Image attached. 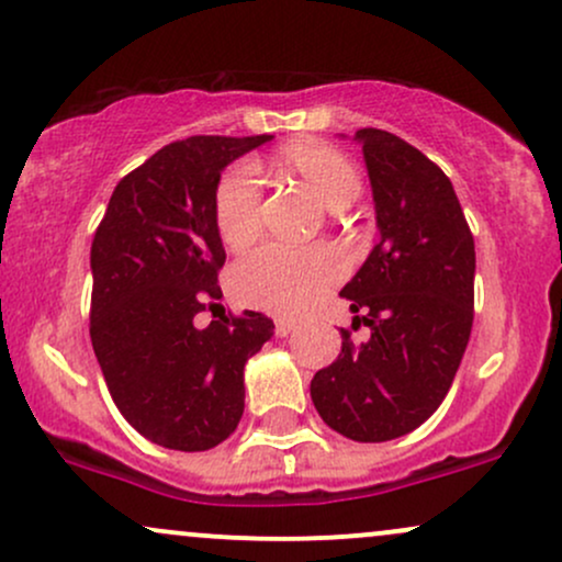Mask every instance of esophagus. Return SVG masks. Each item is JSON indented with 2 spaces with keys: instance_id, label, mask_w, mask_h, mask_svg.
<instances>
[{
  "instance_id": "obj_1",
  "label": "esophagus",
  "mask_w": 562,
  "mask_h": 562,
  "mask_svg": "<svg viewBox=\"0 0 562 562\" xmlns=\"http://www.w3.org/2000/svg\"><path fill=\"white\" fill-rule=\"evenodd\" d=\"M293 330H295V319H290V317L274 319V333L280 335V338H285V335H290Z\"/></svg>"
}]
</instances>
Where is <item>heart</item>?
Returning <instances> with one entry per match:
<instances>
[{
	"instance_id": "obj_1",
	"label": "heart",
	"mask_w": 562,
	"mask_h": 562,
	"mask_svg": "<svg viewBox=\"0 0 562 562\" xmlns=\"http://www.w3.org/2000/svg\"><path fill=\"white\" fill-rule=\"evenodd\" d=\"M288 171L312 187L327 209L340 211L362 190L359 173L346 156L327 145H295L282 156ZM261 173L254 164H237L216 187V229L229 248L240 250L261 235ZM346 274V261L330 245L288 248L261 245L232 267L229 288L250 308L303 314Z\"/></svg>"
}]
</instances>
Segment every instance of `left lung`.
I'll use <instances>...</instances> for the list:
<instances>
[{
  "label": "left lung",
  "mask_w": 562,
  "mask_h": 562,
  "mask_svg": "<svg viewBox=\"0 0 562 562\" xmlns=\"http://www.w3.org/2000/svg\"><path fill=\"white\" fill-rule=\"evenodd\" d=\"M380 240L340 290L370 327L312 380L319 417L351 441H391L438 409L473 327L475 243L449 177L383 128H359Z\"/></svg>",
  "instance_id": "1"
}]
</instances>
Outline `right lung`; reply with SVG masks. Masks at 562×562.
I'll use <instances>...</instances> for the list:
<instances>
[{
  "instance_id": "add662e5",
  "label": "right lung",
  "mask_w": 562,
  "mask_h": 562,
  "mask_svg": "<svg viewBox=\"0 0 562 562\" xmlns=\"http://www.w3.org/2000/svg\"><path fill=\"white\" fill-rule=\"evenodd\" d=\"M269 139L187 137L160 147L115 184L94 232V357L121 415L158 447L205 451L235 434L245 362L274 335L259 312L195 327V314L222 299L218 179Z\"/></svg>"
}]
</instances>
